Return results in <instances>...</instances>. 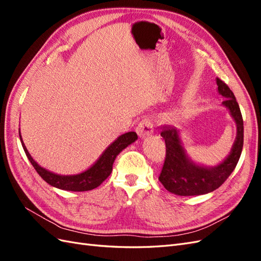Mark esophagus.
Segmentation results:
<instances>
[{"mask_svg":"<svg viewBox=\"0 0 261 261\" xmlns=\"http://www.w3.org/2000/svg\"><path fill=\"white\" fill-rule=\"evenodd\" d=\"M137 134L140 138H145L153 133V124L150 118H144L137 126Z\"/></svg>","mask_w":261,"mask_h":261,"instance_id":"1","label":"esophagus"}]
</instances>
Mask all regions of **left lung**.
I'll use <instances>...</instances> for the list:
<instances>
[{
	"label": "left lung",
	"instance_id": "left-lung-1",
	"mask_svg": "<svg viewBox=\"0 0 261 261\" xmlns=\"http://www.w3.org/2000/svg\"><path fill=\"white\" fill-rule=\"evenodd\" d=\"M218 91L224 97L225 107L236 124V138L230 154L216 167H204L196 163L187 154L181 144L179 130L164 126L161 136L165 141L167 154L159 180L167 191L178 196L208 194L222 185L238 164L244 144V123L240 106L234 93L220 78L216 80Z\"/></svg>",
	"mask_w": 261,
	"mask_h": 261
}]
</instances>
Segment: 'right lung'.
<instances>
[{
  "instance_id": "obj_1",
  "label": "right lung",
  "mask_w": 261,
  "mask_h": 261,
  "mask_svg": "<svg viewBox=\"0 0 261 261\" xmlns=\"http://www.w3.org/2000/svg\"><path fill=\"white\" fill-rule=\"evenodd\" d=\"M19 138L21 141V146L23 150H25V153L30 163L33 164V167L38 172V174L40 175L46 183L53 187L64 189V191L86 192L98 187L102 181L107 179V177L111 174L113 163L117 154L123 151V150L130 144L135 143L138 137L135 132H128L123 134L121 136H118L113 143L102 152V154L99 156V159L94 162L89 169L74 175L57 174V173H53L40 167L28 152V150L21 139L20 130Z\"/></svg>"
}]
</instances>
